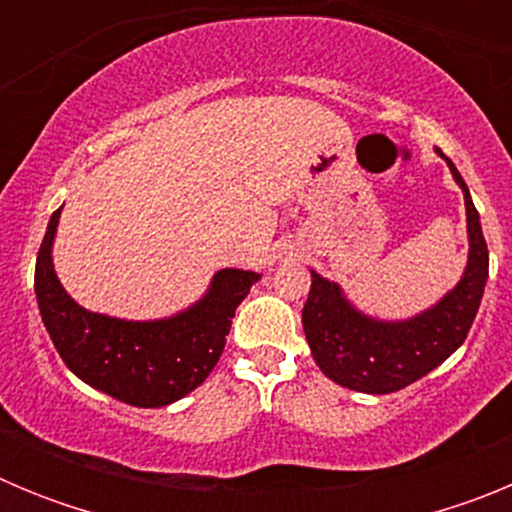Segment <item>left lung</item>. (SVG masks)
Wrapping results in <instances>:
<instances>
[{
  "mask_svg": "<svg viewBox=\"0 0 512 512\" xmlns=\"http://www.w3.org/2000/svg\"><path fill=\"white\" fill-rule=\"evenodd\" d=\"M438 156L449 164L467 207L469 256L451 292L408 320H377L356 310L336 282L310 271L312 284L302 307V328L320 372L348 390L390 395L433 372L464 343L485 295L490 253L479 212L454 161L441 151Z\"/></svg>",
  "mask_w": 512,
  "mask_h": 512,
  "instance_id": "obj_1",
  "label": "left lung"
}]
</instances>
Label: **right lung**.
<instances>
[{
	"instance_id": "obj_1",
	"label": "right lung",
	"mask_w": 512,
	"mask_h": 512,
	"mask_svg": "<svg viewBox=\"0 0 512 512\" xmlns=\"http://www.w3.org/2000/svg\"><path fill=\"white\" fill-rule=\"evenodd\" d=\"M63 207L51 215L35 261L40 318L63 364L94 390L135 408H164L197 390L223 354L235 307L261 274L220 269L200 300L171 318L122 320L71 300L53 269Z\"/></svg>"
}]
</instances>
